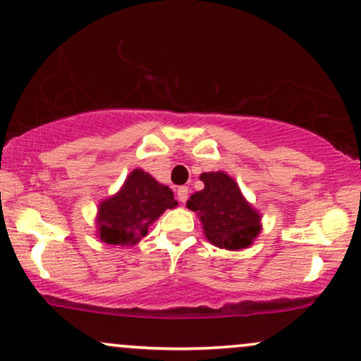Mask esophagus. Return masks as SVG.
Returning a JSON list of instances; mask_svg holds the SVG:
<instances>
[{"label": "esophagus", "instance_id": "obj_1", "mask_svg": "<svg viewBox=\"0 0 361 361\" xmlns=\"http://www.w3.org/2000/svg\"><path fill=\"white\" fill-rule=\"evenodd\" d=\"M176 195H178V200L185 204L186 198H188V186H180V188L176 190Z\"/></svg>", "mask_w": 361, "mask_h": 361}]
</instances>
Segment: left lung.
<instances>
[{"label": "left lung", "mask_w": 361, "mask_h": 361, "mask_svg": "<svg viewBox=\"0 0 361 361\" xmlns=\"http://www.w3.org/2000/svg\"><path fill=\"white\" fill-rule=\"evenodd\" d=\"M204 190L195 192L186 207L198 215L207 241L221 250L250 247L261 233V214L246 200L238 181L226 171L202 173Z\"/></svg>", "instance_id": "8db88e82"}]
</instances>
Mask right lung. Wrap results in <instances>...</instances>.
<instances>
[{
  "instance_id": "add662e5",
  "label": "right lung",
  "mask_w": 361,
  "mask_h": 361,
  "mask_svg": "<svg viewBox=\"0 0 361 361\" xmlns=\"http://www.w3.org/2000/svg\"><path fill=\"white\" fill-rule=\"evenodd\" d=\"M171 188L135 168L120 190L98 205L97 238L114 246H135L164 210L175 209Z\"/></svg>"
}]
</instances>
